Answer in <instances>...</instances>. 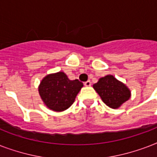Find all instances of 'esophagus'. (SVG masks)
I'll return each instance as SVG.
<instances>
[{
  "label": "esophagus",
  "mask_w": 157,
  "mask_h": 157,
  "mask_svg": "<svg viewBox=\"0 0 157 157\" xmlns=\"http://www.w3.org/2000/svg\"><path fill=\"white\" fill-rule=\"evenodd\" d=\"M84 85H85V86H86V87H89V86H91V82L90 81H86L85 83H84Z\"/></svg>",
  "instance_id": "obj_1"
}]
</instances>
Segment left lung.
I'll list each match as a JSON object with an SVG mask.
<instances>
[{"instance_id":"1","label":"left lung","mask_w":157,"mask_h":157,"mask_svg":"<svg viewBox=\"0 0 157 157\" xmlns=\"http://www.w3.org/2000/svg\"><path fill=\"white\" fill-rule=\"evenodd\" d=\"M93 87L103 103L113 109L121 107L131 96L129 88L112 75L101 77L97 83L94 84Z\"/></svg>"}]
</instances>
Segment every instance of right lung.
<instances>
[{
    "label": "right lung",
    "mask_w": 157,
    "mask_h": 157,
    "mask_svg": "<svg viewBox=\"0 0 157 157\" xmlns=\"http://www.w3.org/2000/svg\"><path fill=\"white\" fill-rule=\"evenodd\" d=\"M82 87V82L78 80L71 81L64 72L59 71L45 76L40 81L38 90L48 108L63 112L71 107Z\"/></svg>",
    "instance_id": "add662e5"
}]
</instances>
